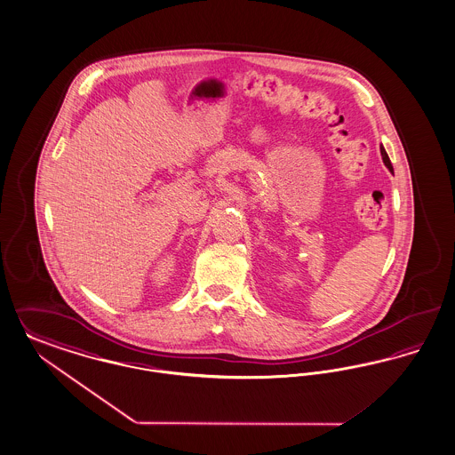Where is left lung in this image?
<instances>
[{"label":"left lung","mask_w":455,"mask_h":455,"mask_svg":"<svg viewBox=\"0 0 455 455\" xmlns=\"http://www.w3.org/2000/svg\"><path fill=\"white\" fill-rule=\"evenodd\" d=\"M379 151H381V157H383V163H385V166H387L390 172H393L392 161H390V157H388V155H387L385 148L381 146V148H379Z\"/></svg>","instance_id":"8db88e82"}]
</instances>
